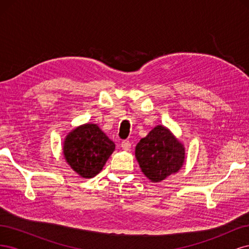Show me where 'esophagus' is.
Returning a JSON list of instances; mask_svg holds the SVG:
<instances>
[{
    "label": "esophagus",
    "mask_w": 249,
    "mask_h": 249,
    "mask_svg": "<svg viewBox=\"0 0 249 249\" xmlns=\"http://www.w3.org/2000/svg\"><path fill=\"white\" fill-rule=\"evenodd\" d=\"M122 147L124 149V150H129L131 148V142L129 140H124L122 142Z\"/></svg>",
    "instance_id": "34e87169"
}]
</instances>
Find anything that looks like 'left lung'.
<instances>
[{"mask_svg": "<svg viewBox=\"0 0 249 249\" xmlns=\"http://www.w3.org/2000/svg\"><path fill=\"white\" fill-rule=\"evenodd\" d=\"M141 171L152 183H160L183 167L186 149L168 127L156 125L135 147Z\"/></svg>", "mask_w": 249, "mask_h": 249, "instance_id": "obj_1", "label": "left lung"}]
</instances>
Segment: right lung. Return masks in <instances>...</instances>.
<instances>
[{
    "label": "right lung",
    "instance_id": "add662e5",
    "mask_svg": "<svg viewBox=\"0 0 249 249\" xmlns=\"http://www.w3.org/2000/svg\"><path fill=\"white\" fill-rule=\"evenodd\" d=\"M114 150V142L95 124H84L71 130L62 146L66 163L83 178L100 173Z\"/></svg>",
    "mask_w": 249,
    "mask_h": 249
}]
</instances>
